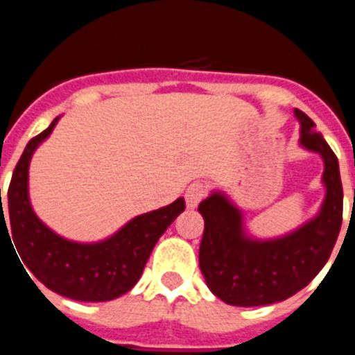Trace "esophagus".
Returning <instances> with one entry per match:
<instances>
[{
	"label": "esophagus",
	"mask_w": 355,
	"mask_h": 355,
	"mask_svg": "<svg viewBox=\"0 0 355 355\" xmlns=\"http://www.w3.org/2000/svg\"><path fill=\"white\" fill-rule=\"evenodd\" d=\"M205 196H207V185L201 184V182H194V184H191L189 187L185 189V203H187L189 209L198 207V203H200Z\"/></svg>",
	"instance_id": "esophagus-1"
}]
</instances>
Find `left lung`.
I'll return each mask as SVG.
<instances>
[{
    "mask_svg": "<svg viewBox=\"0 0 355 355\" xmlns=\"http://www.w3.org/2000/svg\"><path fill=\"white\" fill-rule=\"evenodd\" d=\"M301 145L324 159L325 200L320 214L293 233L274 241H254L242 232V216L221 193L198 207L205 219L200 269L207 285L226 304L263 306L285 301L317 276L336 244L343 219V187L338 157L315 122L295 110Z\"/></svg>",
    "mask_w": 355,
    "mask_h": 355,
    "instance_id": "1",
    "label": "left lung"
}]
</instances>
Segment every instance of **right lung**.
I'll list each match as a JSON object with an SVG mask.
<instances>
[{
  "mask_svg": "<svg viewBox=\"0 0 355 355\" xmlns=\"http://www.w3.org/2000/svg\"><path fill=\"white\" fill-rule=\"evenodd\" d=\"M56 122L58 118L30 139L15 166L8 187L6 219L1 203V239L3 233L6 239L12 237L10 242L14 241L24 267L53 292L83 302L113 301L138 283L152 249L178 214L184 212L185 201L178 198L171 205L134 217L113 237L97 244L62 239L35 216L28 198L30 159L35 148L53 132ZM6 224L11 225L12 234L8 233Z\"/></svg>",
  "mask_w": 355,
  "mask_h": 355,
  "instance_id": "add662e5",
  "label": "right lung"
}]
</instances>
